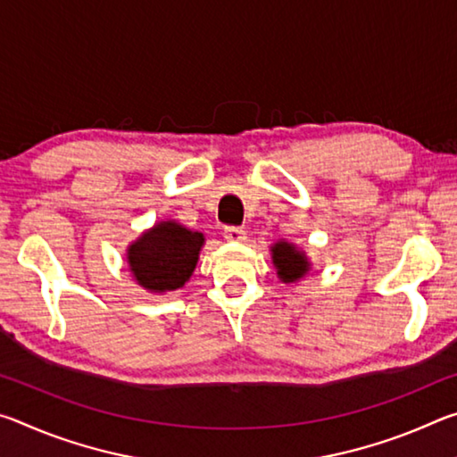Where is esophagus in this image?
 <instances>
[{
	"mask_svg": "<svg viewBox=\"0 0 457 457\" xmlns=\"http://www.w3.org/2000/svg\"><path fill=\"white\" fill-rule=\"evenodd\" d=\"M223 237H226L228 242L239 244V242H245V231L242 228H226V231H223Z\"/></svg>",
	"mask_w": 457,
	"mask_h": 457,
	"instance_id": "1",
	"label": "esophagus"
}]
</instances>
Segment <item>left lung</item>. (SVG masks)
Here are the masks:
<instances>
[{
	"instance_id": "1",
	"label": "left lung",
	"mask_w": 457,
	"mask_h": 457,
	"mask_svg": "<svg viewBox=\"0 0 457 457\" xmlns=\"http://www.w3.org/2000/svg\"><path fill=\"white\" fill-rule=\"evenodd\" d=\"M270 252H272L276 274L284 284H296L312 270V262L306 256V252L288 239H278L270 245Z\"/></svg>"
}]
</instances>
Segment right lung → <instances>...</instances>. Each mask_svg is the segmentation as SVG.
<instances>
[{
  "label": "right lung",
  "instance_id": "obj_1",
  "mask_svg": "<svg viewBox=\"0 0 457 457\" xmlns=\"http://www.w3.org/2000/svg\"><path fill=\"white\" fill-rule=\"evenodd\" d=\"M205 236L175 220H161L127 245L133 280L151 294L183 288L197 266Z\"/></svg>",
  "mask_w": 457,
  "mask_h": 457
}]
</instances>
